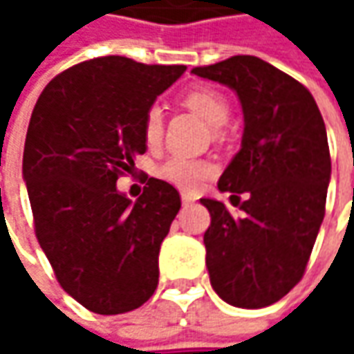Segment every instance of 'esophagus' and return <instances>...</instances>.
I'll use <instances>...</instances> for the list:
<instances>
[{
    "instance_id": "esophagus-1",
    "label": "esophagus",
    "mask_w": 354,
    "mask_h": 354,
    "mask_svg": "<svg viewBox=\"0 0 354 354\" xmlns=\"http://www.w3.org/2000/svg\"><path fill=\"white\" fill-rule=\"evenodd\" d=\"M193 201H195V198L191 197V195H181V203H183L185 207H187V205H191Z\"/></svg>"
}]
</instances>
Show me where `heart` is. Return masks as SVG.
Here are the masks:
<instances>
[{
  "mask_svg": "<svg viewBox=\"0 0 354 354\" xmlns=\"http://www.w3.org/2000/svg\"><path fill=\"white\" fill-rule=\"evenodd\" d=\"M185 104L214 129L223 128L228 120V114H230V108H228L225 96L211 88L191 90L185 96ZM161 136H163V112L159 106L153 104L147 108L145 118H143L145 145L151 149L157 147L161 143ZM157 175L173 187L191 193V191H197L201 185L207 183L211 177L216 175V165L209 159L173 156L157 169Z\"/></svg>",
  "mask_w": 354,
  "mask_h": 354,
  "instance_id": "heart-1",
  "label": "heart"
}]
</instances>
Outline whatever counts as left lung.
Wrapping results in <instances>:
<instances>
[{
	"instance_id": "obj_1",
	"label": "left lung",
	"mask_w": 354,
	"mask_h": 354,
	"mask_svg": "<svg viewBox=\"0 0 354 354\" xmlns=\"http://www.w3.org/2000/svg\"><path fill=\"white\" fill-rule=\"evenodd\" d=\"M191 73L234 90L244 114L240 151L218 179L244 214L201 198L211 212L203 240L212 290L234 307L272 306L304 278L325 216V122L304 84L258 57L236 55Z\"/></svg>"
}]
</instances>
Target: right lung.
<instances>
[{"instance_id":"1","label":"right lung","mask_w":354,"mask_h":354,"mask_svg":"<svg viewBox=\"0 0 354 354\" xmlns=\"http://www.w3.org/2000/svg\"><path fill=\"white\" fill-rule=\"evenodd\" d=\"M185 71L100 57L55 76L35 104L23 149L35 234L62 290L94 313H126L156 292L181 197L149 177L131 203L116 181L147 149V108Z\"/></svg>"}]
</instances>
